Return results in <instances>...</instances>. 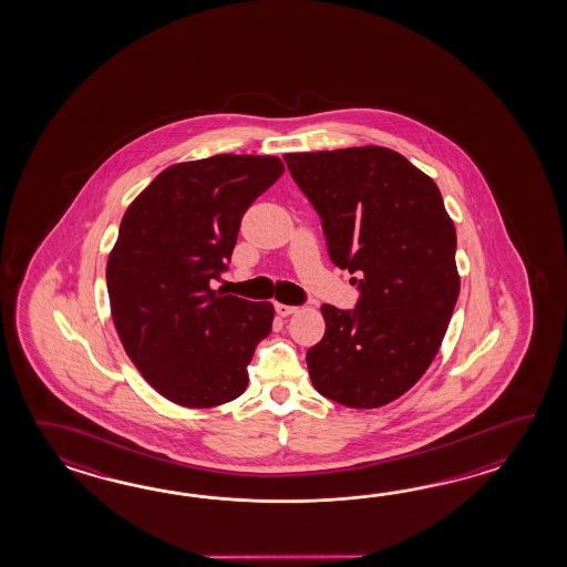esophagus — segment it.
Wrapping results in <instances>:
<instances>
[{
    "label": "esophagus",
    "mask_w": 567,
    "mask_h": 567,
    "mask_svg": "<svg viewBox=\"0 0 567 567\" xmlns=\"http://www.w3.org/2000/svg\"><path fill=\"white\" fill-rule=\"evenodd\" d=\"M274 308H276L278 316H284V318L289 316V313H293L296 310H298L296 306H288V303H281V301H276V303H274Z\"/></svg>",
    "instance_id": "esophagus-1"
}]
</instances>
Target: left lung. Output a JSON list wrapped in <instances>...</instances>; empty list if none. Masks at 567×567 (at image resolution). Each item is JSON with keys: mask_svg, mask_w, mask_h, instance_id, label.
Instances as JSON below:
<instances>
[{"mask_svg": "<svg viewBox=\"0 0 567 567\" xmlns=\"http://www.w3.org/2000/svg\"><path fill=\"white\" fill-rule=\"evenodd\" d=\"M322 220L330 261L359 289L354 310L324 303V338L306 361L316 391L373 410L434 361L458 300L456 230L435 182L377 145L286 154Z\"/></svg>", "mask_w": 567, "mask_h": 567, "instance_id": "obj_1", "label": "left lung"}]
</instances>
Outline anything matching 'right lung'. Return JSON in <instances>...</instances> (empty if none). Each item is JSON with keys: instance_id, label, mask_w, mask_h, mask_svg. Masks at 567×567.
<instances>
[{"instance_id": "right-lung-1", "label": "right lung", "mask_w": 567, "mask_h": 567, "mask_svg": "<svg viewBox=\"0 0 567 567\" xmlns=\"http://www.w3.org/2000/svg\"><path fill=\"white\" fill-rule=\"evenodd\" d=\"M284 174L276 156H220L157 174L121 220L109 255L111 316L159 395L184 408L239 398L274 306L210 288L229 269L241 218Z\"/></svg>"}]
</instances>
